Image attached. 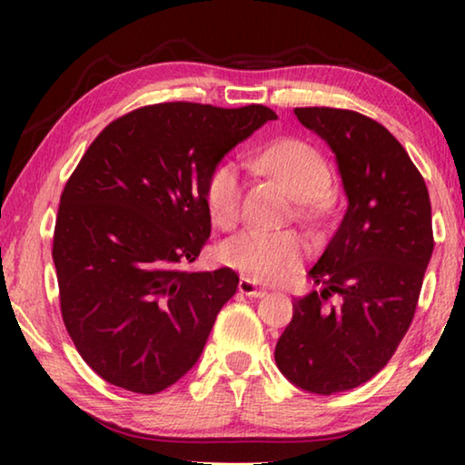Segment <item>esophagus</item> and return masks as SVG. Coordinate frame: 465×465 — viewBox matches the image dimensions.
Wrapping results in <instances>:
<instances>
[{
    "mask_svg": "<svg viewBox=\"0 0 465 465\" xmlns=\"http://www.w3.org/2000/svg\"><path fill=\"white\" fill-rule=\"evenodd\" d=\"M238 289H240V293L248 295V297H264V295H266V289L258 287L254 281H250V279H246V277L240 279Z\"/></svg>",
    "mask_w": 465,
    "mask_h": 465,
    "instance_id": "34e87169",
    "label": "esophagus"
}]
</instances>
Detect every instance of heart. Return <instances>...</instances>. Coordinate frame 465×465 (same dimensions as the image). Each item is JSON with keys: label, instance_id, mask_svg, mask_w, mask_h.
Listing matches in <instances>:
<instances>
[{"label": "heart", "instance_id": "obj_1", "mask_svg": "<svg viewBox=\"0 0 465 465\" xmlns=\"http://www.w3.org/2000/svg\"><path fill=\"white\" fill-rule=\"evenodd\" d=\"M254 162L287 188L293 199L302 201V213L320 219L326 213L322 194L330 184V170L316 147L299 139H281L256 153ZM243 178L238 163L223 162L213 168L204 184V201L219 227H233L242 215ZM308 243L295 232H271L252 227L227 240L222 258L227 266L258 282L287 279L303 258Z\"/></svg>", "mask_w": 465, "mask_h": 465}]
</instances>
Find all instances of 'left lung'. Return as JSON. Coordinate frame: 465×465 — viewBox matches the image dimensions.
<instances>
[{
    "instance_id": "left-lung-1",
    "label": "left lung",
    "mask_w": 465,
    "mask_h": 465,
    "mask_svg": "<svg viewBox=\"0 0 465 465\" xmlns=\"http://www.w3.org/2000/svg\"><path fill=\"white\" fill-rule=\"evenodd\" d=\"M332 149L346 213L308 277L322 285L293 302L274 361L299 390L332 396L388 365L411 328L432 254L427 184L400 141L352 110L295 108ZM334 292L341 306L325 302Z\"/></svg>"
}]
</instances>
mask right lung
Returning a JSON list of instances; mask_svg holds the SVG:
<instances>
[{
    "mask_svg": "<svg viewBox=\"0 0 465 465\" xmlns=\"http://www.w3.org/2000/svg\"><path fill=\"white\" fill-rule=\"evenodd\" d=\"M277 114L262 104L163 102L121 116L94 139L63 188L54 223L63 322L102 380L157 393L196 365L232 269L188 272L211 235L204 184Z\"/></svg>",
    "mask_w": 465,
    "mask_h": 465,
    "instance_id": "right-lung-1",
    "label": "right lung"
}]
</instances>
